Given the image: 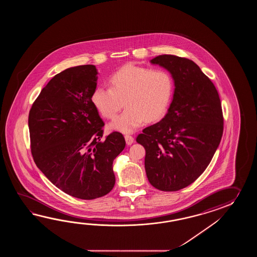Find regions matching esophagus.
I'll list each match as a JSON object with an SVG mask.
<instances>
[{
	"instance_id": "obj_1",
	"label": "esophagus",
	"mask_w": 257,
	"mask_h": 257,
	"mask_svg": "<svg viewBox=\"0 0 257 257\" xmlns=\"http://www.w3.org/2000/svg\"><path fill=\"white\" fill-rule=\"evenodd\" d=\"M125 140H126V143L127 145H131L134 142V139L131 135H126L125 136Z\"/></svg>"
}]
</instances>
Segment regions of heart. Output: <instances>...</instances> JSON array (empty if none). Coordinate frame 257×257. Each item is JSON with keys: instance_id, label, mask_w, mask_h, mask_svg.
<instances>
[{"instance_id": "b5f03b06", "label": "heart", "mask_w": 257, "mask_h": 257, "mask_svg": "<svg viewBox=\"0 0 257 257\" xmlns=\"http://www.w3.org/2000/svg\"><path fill=\"white\" fill-rule=\"evenodd\" d=\"M110 88H94L91 100L102 116L113 118V131L131 133L145 122L161 118L166 112L174 93V81L168 71L152 70L135 64H126L109 78Z\"/></svg>"}]
</instances>
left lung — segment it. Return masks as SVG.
Segmentation results:
<instances>
[{"mask_svg":"<svg viewBox=\"0 0 257 257\" xmlns=\"http://www.w3.org/2000/svg\"><path fill=\"white\" fill-rule=\"evenodd\" d=\"M152 64L169 71L175 91L162 120L137 137L146 151L145 170L152 186L177 191L202 175L213 158L223 133L218 91L192 60L160 55Z\"/></svg>","mask_w":257,"mask_h":257,"instance_id":"left-lung-1","label":"left lung"}]
</instances>
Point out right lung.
I'll return each instance as SVG.
<instances>
[{
	"mask_svg": "<svg viewBox=\"0 0 257 257\" xmlns=\"http://www.w3.org/2000/svg\"><path fill=\"white\" fill-rule=\"evenodd\" d=\"M97 74L94 65L58 73L42 89L28 116L37 166L61 191L86 200L113 189V162L126 146L116 131L102 140L104 122L91 100Z\"/></svg>",
	"mask_w": 257,
	"mask_h": 257,
	"instance_id": "right-lung-1",
	"label": "right lung"
}]
</instances>
